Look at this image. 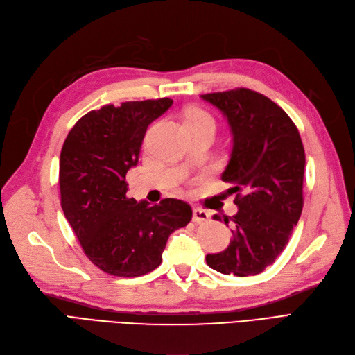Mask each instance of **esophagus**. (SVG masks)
<instances>
[{
  "label": "esophagus",
  "instance_id": "esophagus-1",
  "mask_svg": "<svg viewBox=\"0 0 355 355\" xmlns=\"http://www.w3.org/2000/svg\"><path fill=\"white\" fill-rule=\"evenodd\" d=\"M209 213H207L205 210H201V209H193L192 211V220L195 223H201V222H205V220H209Z\"/></svg>",
  "mask_w": 355,
  "mask_h": 355
}]
</instances>
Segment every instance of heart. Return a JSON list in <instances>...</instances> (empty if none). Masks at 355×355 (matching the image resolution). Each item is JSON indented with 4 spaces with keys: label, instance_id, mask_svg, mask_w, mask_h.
<instances>
[{
    "label": "heart",
    "instance_id": "b5f03b06",
    "mask_svg": "<svg viewBox=\"0 0 355 355\" xmlns=\"http://www.w3.org/2000/svg\"><path fill=\"white\" fill-rule=\"evenodd\" d=\"M189 123H209L214 126V120L209 113L204 112V110L192 108L185 116V125H189Z\"/></svg>",
    "mask_w": 355,
    "mask_h": 355
}]
</instances>
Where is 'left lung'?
Instances as JSON below:
<instances>
[{
    "label": "left lung",
    "mask_w": 355,
    "mask_h": 355,
    "mask_svg": "<svg viewBox=\"0 0 355 355\" xmlns=\"http://www.w3.org/2000/svg\"><path fill=\"white\" fill-rule=\"evenodd\" d=\"M201 98L217 107L230 126L234 146L222 180L234 185L227 192L236 193L238 205V213L225 218L234 239L205 260L223 275H259L285 250L302 211L300 132L282 108L255 91L236 88Z\"/></svg>",
    "instance_id": "obj_1"
}]
</instances>
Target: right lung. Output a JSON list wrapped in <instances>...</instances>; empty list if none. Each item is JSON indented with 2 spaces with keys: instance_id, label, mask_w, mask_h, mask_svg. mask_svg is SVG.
Instances as JSON below:
<instances>
[{
  "instance_id": "add662e5",
  "label": "right lung",
  "mask_w": 355,
  "mask_h": 355,
  "mask_svg": "<svg viewBox=\"0 0 355 355\" xmlns=\"http://www.w3.org/2000/svg\"><path fill=\"white\" fill-rule=\"evenodd\" d=\"M173 100L128 101L92 110L71 128L60 154L61 209L83 252L103 272L137 277L162 264L172 232L192 218L175 198L151 205L128 198V170L138 164L151 121Z\"/></svg>"
}]
</instances>
